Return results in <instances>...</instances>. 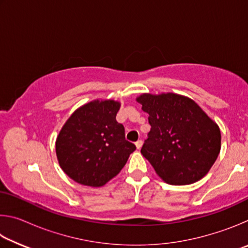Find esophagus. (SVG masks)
I'll list each match as a JSON object with an SVG mask.
<instances>
[{"instance_id":"1","label":"esophagus","mask_w":248,"mask_h":248,"mask_svg":"<svg viewBox=\"0 0 248 248\" xmlns=\"http://www.w3.org/2000/svg\"><path fill=\"white\" fill-rule=\"evenodd\" d=\"M142 144H143V141L142 140H138L137 142H136V146H137V149H141V146H142Z\"/></svg>"}]
</instances>
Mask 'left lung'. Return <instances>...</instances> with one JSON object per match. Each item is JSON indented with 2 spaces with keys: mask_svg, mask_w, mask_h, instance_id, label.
I'll return each instance as SVG.
<instances>
[{
  "mask_svg": "<svg viewBox=\"0 0 248 248\" xmlns=\"http://www.w3.org/2000/svg\"><path fill=\"white\" fill-rule=\"evenodd\" d=\"M151 130L141 153L167 184L189 185L208 173L221 149L217 124L194 100L173 93L137 98Z\"/></svg>",
  "mask_w": 248,
  "mask_h": 248,
  "instance_id": "left-lung-1",
  "label": "left lung"
}]
</instances>
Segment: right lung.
Returning a JSON list of instances; mask_svg holds the SVG:
<instances>
[{
  "instance_id": "right-lung-1",
  "label": "right lung",
  "mask_w": 248,
  "mask_h": 248,
  "mask_svg": "<svg viewBox=\"0 0 248 248\" xmlns=\"http://www.w3.org/2000/svg\"><path fill=\"white\" fill-rule=\"evenodd\" d=\"M120 104L95 100L73 112L57 138L59 164L74 182L100 187L114 178L136 145L125 140L117 123Z\"/></svg>"
}]
</instances>
